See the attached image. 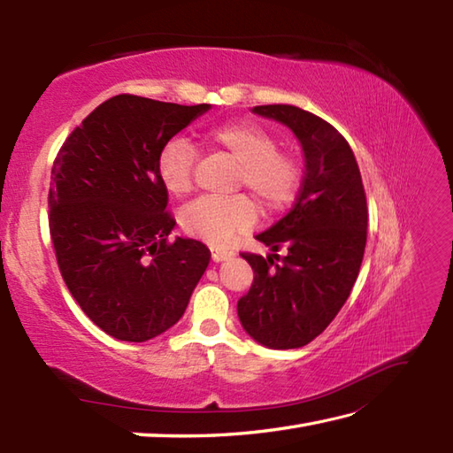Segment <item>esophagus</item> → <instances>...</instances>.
Here are the masks:
<instances>
[{"label":"esophagus","mask_w":453,"mask_h":453,"mask_svg":"<svg viewBox=\"0 0 453 453\" xmlns=\"http://www.w3.org/2000/svg\"><path fill=\"white\" fill-rule=\"evenodd\" d=\"M232 255H234V251H229V249H211V261L214 263L227 261Z\"/></svg>","instance_id":"1"}]
</instances>
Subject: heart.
Listing matches in <instances>:
<instances>
[{"label":"heart","instance_id":"obj_1","mask_svg":"<svg viewBox=\"0 0 453 453\" xmlns=\"http://www.w3.org/2000/svg\"><path fill=\"white\" fill-rule=\"evenodd\" d=\"M211 148L227 153L239 171L237 188H247L265 214L284 208L300 185V165L290 153L278 150V142L255 122H232L206 134ZM196 153L188 140L175 136L163 143L156 171L171 196H185L192 188V169ZM257 210L245 196L198 198L180 210V227L210 245H226L239 232L253 226Z\"/></svg>","mask_w":453,"mask_h":453}]
</instances>
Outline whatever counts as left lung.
Returning <instances> with one entry per match:
<instances>
[{
  "instance_id": "left-lung-1",
  "label": "left lung",
  "mask_w": 453,
  "mask_h": 453,
  "mask_svg": "<svg viewBox=\"0 0 453 453\" xmlns=\"http://www.w3.org/2000/svg\"><path fill=\"white\" fill-rule=\"evenodd\" d=\"M253 112L294 132L305 175L294 208L255 235L271 253H242L255 278L237 302V315L245 333L266 349H300L349 300L365 249L368 206L349 142L329 122L292 104H265Z\"/></svg>"
}]
</instances>
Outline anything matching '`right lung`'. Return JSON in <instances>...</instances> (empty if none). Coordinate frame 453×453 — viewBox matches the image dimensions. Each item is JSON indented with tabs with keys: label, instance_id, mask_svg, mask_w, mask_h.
I'll return each instance as SVG.
<instances>
[{
	"label": "right lung",
	"instance_id": "obj_1",
	"mask_svg": "<svg viewBox=\"0 0 453 453\" xmlns=\"http://www.w3.org/2000/svg\"><path fill=\"white\" fill-rule=\"evenodd\" d=\"M210 109L117 95L70 134L54 161L48 221L58 266L85 315L114 339L146 342L171 329L208 268L204 243L169 242L175 219L156 159Z\"/></svg>",
	"mask_w": 453,
	"mask_h": 453
}]
</instances>
